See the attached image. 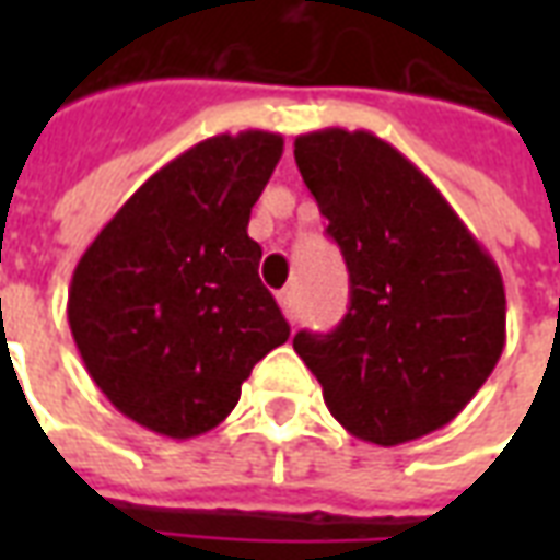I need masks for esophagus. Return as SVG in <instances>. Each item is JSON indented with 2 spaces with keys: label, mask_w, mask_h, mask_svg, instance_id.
<instances>
[{
  "label": "esophagus",
  "mask_w": 560,
  "mask_h": 560,
  "mask_svg": "<svg viewBox=\"0 0 560 560\" xmlns=\"http://www.w3.org/2000/svg\"><path fill=\"white\" fill-rule=\"evenodd\" d=\"M279 305H281V312H284V317H288V320H296V296H293V291H281L279 293Z\"/></svg>",
  "instance_id": "esophagus-1"
}]
</instances>
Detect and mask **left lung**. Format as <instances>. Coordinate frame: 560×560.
Instances as JSON below:
<instances>
[{"mask_svg":"<svg viewBox=\"0 0 560 560\" xmlns=\"http://www.w3.org/2000/svg\"><path fill=\"white\" fill-rule=\"evenodd\" d=\"M293 159L351 276L345 320L296 332L293 351L353 438L396 446L444 429L504 351L501 269L432 179L372 131H308Z\"/></svg>","mask_w":560,"mask_h":560,"instance_id":"obj_1","label":"left lung"}]
</instances>
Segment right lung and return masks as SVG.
<instances>
[{
    "instance_id": "obj_1",
    "label": "right lung",
    "mask_w": 560,
    "mask_h": 560,
    "mask_svg": "<svg viewBox=\"0 0 560 560\" xmlns=\"http://www.w3.org/2000/svg\"><path fill=\"white\" fill-rule=\"evenodd\" d=\"M281 149V135L257 128L200 140L128 197L74 267L80 360L149 432L188 441L215 429L257 360L291 336L248 236Z\"/></svg>"
}]
</instances>
